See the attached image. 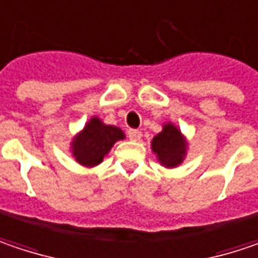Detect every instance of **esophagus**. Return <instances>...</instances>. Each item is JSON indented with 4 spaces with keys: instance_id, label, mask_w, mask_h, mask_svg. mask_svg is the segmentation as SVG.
Segmentation results:
<instances>
[{
    "instance_id": "esophagus-1",
    "label": "esophagus",
    "mask_w": 258,
    "mask_h": 258,
    "mask_svg": "<svg viewBox=\"0 0 258 258\" xmlns=\"http://www.w3.org/2000/svg\"><path fill=\"white\" fill-rule=\"evenodd\" d=\"M127 134H128L130 140H134V142L140 140V137H142V133L136 128H130L128 131H127Z\"/></svg>"
}]
</instances>
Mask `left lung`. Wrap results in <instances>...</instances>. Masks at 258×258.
Masks as SVG:
<instances>
[{
	"label": "left lung",
	"mask_w": 258,
	"mask_h": 258,
	"mask_svg": "<svg viewBox=\"0 0 258 258\" xmlns=\"http://www.w3.org/2000/svg\"><path fill=\"white\" fill-rule=\"evenodd\" d=\"M152 149L160 162L171 168L179 165L185 156V143L182 140L181 131L172 124H166L162 133L153 139Z\"/></svg>",
	"instance_id": "1"
}]
</instances>
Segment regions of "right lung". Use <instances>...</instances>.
I'll return each mask as SVG.
<instances>
[{
	"label": "right lung",
	"mask_w": 258,
	"mask_h": 258,
	"mask_svg": "<svg viewBox=\"0 0 258 258\" xmlns=\"http://www.w3.org/2000/svg\"><path fill=\"white\" fill-rule=\"evenodd\" d=\"M124 133L114 125H105L98 118L89 124L73 142V155L76 160L86 166H95L102 162L115 142L122 140Z\"/></svg>",
	"instance_id": "obj_1"
}]
</instances>
